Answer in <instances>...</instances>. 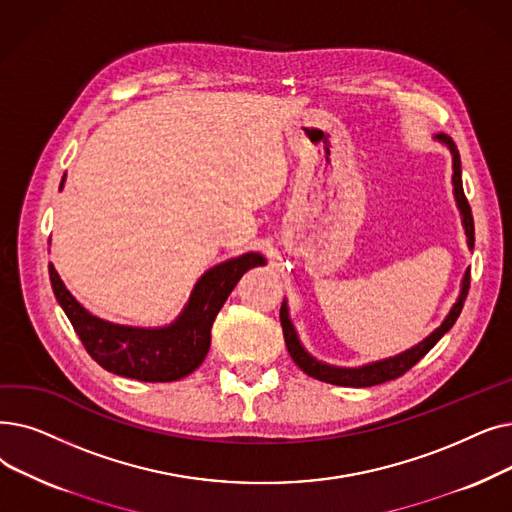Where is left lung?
I'll use <instances>...</instances> for the list:
<instances>
[{
    "label": "left lung",
    "instance_id": "obj_1",
    "mask_svg": "<svg viewBox=\"0 0 512 512\" xmlns=\"http://www.w3.org/2000/svg\"><path fill=\"white\" fill-rule=\"evenodd\" d=\"M437 140H441L443 144H448V148L452 150V157H454V175H452V182H454V194H456V203L460 207V213H462V221H464V230H466V238H469V247L473 249L475 244V224H473V213H471V205L469 201H466L464 196V190H462V175H460V154L456 150V144L448 138V136H437ZM469 286H471V272L464 274V280H462V291H460V297L456 301V305L452 307V311L448 314V318L443 320V324L433 332V335H429L425 341L418 343L416 347L404 351L395 355V358H389V360H383V362H376V364H368V366H362V368H337V366H328V364H322L318 360L311 358V355L301 347L299 339H297V332L291 324V320H288V309H286V303H282L280 307V322H282V332H284V343H286V349L288 353H291L293 362L309 376H314V379L318 381H324V383H330V385H341V387H372V385H381V383H387V381H393L397 379V376L406 374L416 362H420L425 355L433 349V345L446 335V332L454 326V322L458 320L460 311H462V305H464V299L466 295H469Z\"/></svg>",
    "mask_w": 512,
    "mask_h": 512
}]
</instances>
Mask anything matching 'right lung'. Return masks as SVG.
I'll list each match as a JSON object with an SVG mask.
<instances>
[{
    "label": "right lung",
    "instance_id": "obj_1",
    "mask_svg": "<svg viewBox=\"0 0 512 512\" xmlns=\"http://www.w3.org/2000/svg\"><path fill=\"white\" fill-rule=\"evenodd\" d=\"M263 263L261 255L247 253L215 265L196 282L182 316L167 328H131L92 316L66 291L52 263L50 282L85 351L104 370L144 383H169L184 379L203 364L221 305L242 274Z\"/></svg>",
    "mask_w": 512,
    "mask_h": 512
}]
</instances>
